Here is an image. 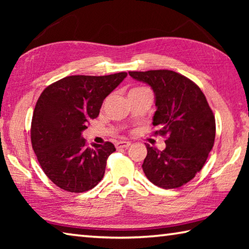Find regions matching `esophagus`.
<instances>
[{"mask_svg": "<svg viewBox=\"0 0 249 249\" xmlns=\"http://www.w3.org/2000/svg\"><path fill=\"white\" fill-rule=\"evenodd\" d=\"M129 146H130V142H124V141L119 142H117V144H116L117 148H128Z\"/></svg>", "mask_w": 249, "mask_h": 249, "instance_id": "esophagus-1", "label": "esophagus"}]
</instances>
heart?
I'll use <instances>...</instances> for the list:
<instances>
[{"label":"heart","mask_w":249,"mask_h":249,"mask_svg":"<svg viewBox=\"0 0 249 249\" xmlns=\"http://www.w3.org/2000/svg\"><path fill=\"white\" fill-rule=\"evenodd\" d=\"M135 89H140V88H135ZM135 89H132V90H135Z\"/></svg>","instance_id":"heart-1"}]
</instances>
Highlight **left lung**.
Returning a JSON list of instances; mask_svg holds the SVG:
<instances>
[{"mask_svg":"<svg viewBox=\"0 0 249 249\" xmlns=\"http://www.w3.org/2000/svg\"><path fill=\"white\" fill-rule=\"evenodd\" d=\"M151 87L156 109L155 134L167 136L160 151L149 145L142 170L150 182L175 189L195 178L208 159L215 140V117L203 92L184 75L171 70L129 71Z\"/></svg>","mask_w":249,"mask_h":249,"instance_id":"obj_1","label":"left lung"}]
</instances>
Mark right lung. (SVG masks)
Returning a JSON list of instances; mask_svg holds the SVG:
<instances>
[{"mask_svg":"<svg viewBox=\"0 0 249 249\" xmlns=\"http://www.w3.org/2000/svg\"><path fill=\"white\" fill-rule=\"evenodd\" d=\"M126 75H70L40 94L32 120V146L41 169L62 190L86 192L102 180L115 147L109 142L89 147L82 132Z\"/></svg>","mask_w":249,"mask_h":249,"instance_id":"1","label":"right lung"}]
</instances>
